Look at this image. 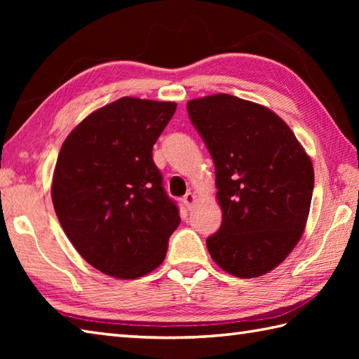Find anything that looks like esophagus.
Returning <instances> with one entry per match:
<instances>
[{
    "mask_svg": "<svg viewBox=\"0 0 359 359\" xmlns=\"http://www.w3.org/2000/svg\"><path fill=\"white\" fill-rule=\"evenodd\" d=\"M182 201H184V205H185V207L188 208V210H191L193 208V205L196 203V196L193 194V193H187L185 196H184V199H182Z\"/></svg>",
    "mask_w": 359,
    "mask_h": 359,
    "instance_id": "obj_1",
    "label": "esophagus"
}]
</instances>
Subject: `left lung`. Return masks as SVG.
<instances>
[{
	"instance_id": "1",
	"label": "left lung",
	"mask_w": 359,
	"mask_h": 359,
	"mask_svg": "<svg viewBox=\"0 0 359 359\" xmlns=\"http://www.w3.org/2000/svg\"><path fill=\"white\" fill-rule=\"evenodd\" d=\"M216 166L222 225L207 239L220 269L257 278L284 261L307 224L315 172L306 149L273 111L215 94L187 103Z\"/></svg>"
}]
</instances>
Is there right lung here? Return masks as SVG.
<instances>
[{
	"label": "right lung",
	"mask_w": 359,
	"mask_h": 359,
	"mask_svg": "<svg viewBox=\"0 0 359 359\" xmlns=\"http://www.w3.org/2000/svg\"><path fill=\"white\" fill-rule=\"evenodd\" d=\"M175 108L121 97L89 114L60 149L53 208L80 256L108 276L137 279L156 270L180 224L152 160Z\"/></svg>",
	"instance_id": "1"
}]
</instances>
